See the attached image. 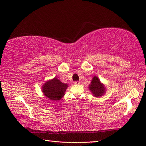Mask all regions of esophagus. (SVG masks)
Wrapping results in <instances>:
<instances>
[{"instance_id": "esophagus-1", "label": "esophagus", "mask_w": 146, "mask_h": 146, "mask_svg": "<svg viewBox=\"0 0 146 146\" xmlns=\"http://www.w3.org/2000/svg\"><path fill=\"white\" fill-rule=\"evenodd\" d=\"M80 83V82L79 81H76L74 82V84H79Z\"/></svg>"}]
</instances>
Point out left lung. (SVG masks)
<instances>
[{"mask_svg":"<svg viewBox=\"0 0 146 146\" xmlns=\"http://www.w3.org/2000/svg\"><path fill=\"white\" fill-rule=\"evenodd\" d=\"M89 88L90 90L92 92L93 95L96 97L101 96L103 95L105 92L104 87L103 86L102 84L100 83V82L99 80L98 77L96 76L93 77Z\"/></svg>","mask_w":146,"mask_h":146,"instance_id":"8db88e82","label":"left lung"}]
</instances>
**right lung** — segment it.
Masks as SVG:
<instances>
[{
  "mask_svg": "<svg viewBox=\"0 0 146 146\" xmlns=\"http://www.w3.org/2000/svg\"><path fill=\"white\" fill-rule=\"evenodd\" d=\"M67 87V84L63 83L55 77L43 86L42 91L47 98L51 100H59L64 95Z\"/></svg>",
  "mask_w": 146,
  "mask_h": 146,
  "instance_id": "add662e5",
  "label": "right lung"
}]
</instances>
